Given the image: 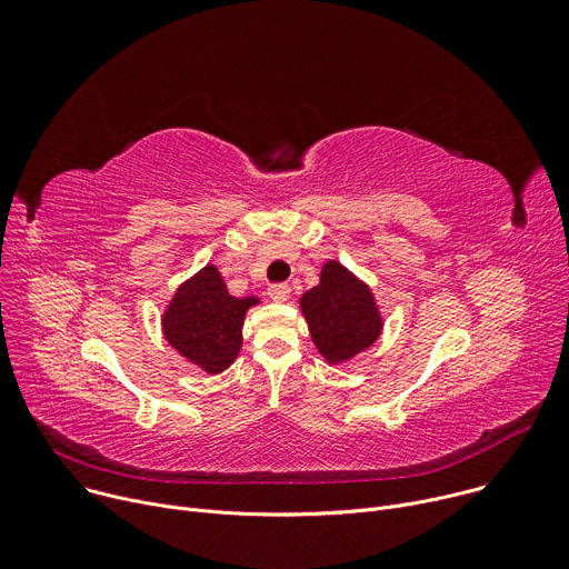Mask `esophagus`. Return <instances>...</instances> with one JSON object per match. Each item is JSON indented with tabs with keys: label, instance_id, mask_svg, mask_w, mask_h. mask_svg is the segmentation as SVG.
<instances>
[{
	"label": "esophagus",
	"instance_id": "34e87169",
	"mask_svg": "<svg viewBox=\"0 0 569 569\" xmlns=\"http://www.w3.org/2000/svg\"><path fill=\"white\" fill-rule=\"evenodd\" d=\"M268 295L274 301H286L290 297V286L288 283H270L268 286Z\"/></svg>",
	"mask_w": 569,
	"mask_h": 569
}]
</instances>
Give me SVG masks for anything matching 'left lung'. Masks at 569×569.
Returning <instances> with one entry per match:
<instances>
[{
    "instance_id": "8db88e82",
    "label": "left lung",
    "mask_w": 569,
    "mask_h": 569,
    "mask_svg": "<svg viewBox=\"0 0 569 569\" xmlns=\"http://www.w3.org/2000/svg\"><path fill=\"white\" fill-rule=\"evenodd\" d=\"M301 310L312 342L329 362L349 360L380 333L369 288L336 261L323 266L319 286L301 297Z\"/></svg>"
}]
</instances>
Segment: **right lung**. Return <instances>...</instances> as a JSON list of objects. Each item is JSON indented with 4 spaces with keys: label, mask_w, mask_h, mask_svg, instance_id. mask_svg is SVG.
Segmentation results:
<instances>
[{
    "label": "right lung",
    "mask_w": 569,
    "mask_h": 569,
    "mask_svg": "<svg viewBox=\"0 0 569 569\" xmlns=\"http://www.w3.org/2000/svg\"><path fill=\"white\" fill-rule=\"evenodd\" d=\"M252 303L254 297H231L220 272L207 266L178 290L161 319L167 340L198 367L220 373L240 351L242 319Z\"/></svg>",
    "instance_id": "obj_1"
}]
</instances>
